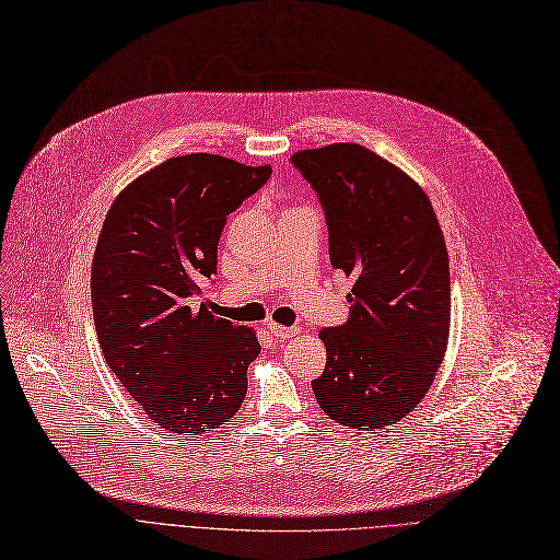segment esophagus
<instances>
[{
	"label": "esophagus",
	"mask_w": 560,
	"mask_h": 560,
	"mask_svg": "<svg viewBox=\"0 0 560 560\" xmlns=\"http://www.w3.org/2000/svg\"><path fill=\"white\" fill-rule=\"evenodd\" d=\"M268 329H270V334H272L275 338H279V340H288V338H292V336H298V334H300V329H298V327H281V325H270Z\"/></svg>",
	"instance_id": "obj_1"
}]
</instances>
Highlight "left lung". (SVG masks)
Masks as SVG:
<instances>
[{
  "label": "left lung",
  "instance_id": "left-lung-1",
  "mask_svg": "<svg viewBox=\"0 0 560 560\" xmlns=\"http://www.w3.org/2000/svg\"><path fill=\"white\" fill-rule=\"evenodd\" d=\"M315 190L336 270L354 279L349 317L319 329L327 365L311 381L325 413L354 429L399 422L427 395L450 336V258L427 192L363 144L290 159Z\"/></svg>",
  "mask_w": 560,
  "mask_h": 560
}]
</instances>
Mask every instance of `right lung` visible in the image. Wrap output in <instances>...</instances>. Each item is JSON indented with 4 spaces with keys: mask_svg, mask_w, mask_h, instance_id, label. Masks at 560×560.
I'll return each mask as SVG.
<instances>
[{
    "mask_svg": "<svg viewBox=\"0 0 560 560\" xmlns=\"http://www.w3.org/2000/svg\"><path fill=\"white\" fill-rule=\"evenodd\" d=\"M270 174L215 154L174 156L117 195L104 220L91 277L102 354L144 416L182 438L229 422L247 395L254 331L192 300L218 272L226 218Z\"/></svg>",
    "mask_w": 560,
    "mask_h": 560,
    "instance_id": "right-lung-1",
    "label": "right lung"
}]
</instances>
